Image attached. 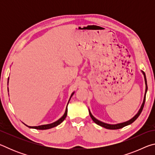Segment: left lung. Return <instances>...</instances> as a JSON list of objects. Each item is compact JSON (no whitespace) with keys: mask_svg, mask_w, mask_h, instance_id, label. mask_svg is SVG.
<instances>
[{"mask_svg":"<svg viewBox=\"0 0 155 155\" xmlns=\"http://www.w3.org/2000/svg\"><path fill=\"white\" fill-rule=\"evenodd\" d=\"M143 74L144 76V79H145V83H146V93H145V95H144V98H143V104L142 105H141V108L140 109V111L137 113V114H136L134 117H133L132 119L128 120V121L124 122V123H120V124H106V123H104V122H102L101 121H99L97 119H96L95 117H94L92 115H91V112L90 111V117L92 119L93 121L97 124L99 126H101V127H103L105 128H107V129H111V130H115V129H119V128H122L123 127H126V126H127L128 124H132V123L135 121V120L137 118V117L140 116V115L141 114V111H142L143 108L144 107V104H145V101H146V91L148 90V86H147V81H146V74H145V72H143Z\"/></svg>","mask_w":155,"mask_h":155,"instance_id":"obj_1","label":"left lung"}]
</instances>
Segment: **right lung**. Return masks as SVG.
<instances>
[{
	"label": "right lung",
	"instance_id": "1",
	"mask_svg": "<svg viewBox=\"0 0 155 155\" xmlns=\"http://www.w3.org/2000/svg\"><path fill=\"white\" fill-rule=\"evenodd\" d=\"M69 101H70V100H69ZM68 103H69V102H68ZM67 113H68V108H66V109H65V114L61 117V118L57 120V121H56L55 122L52 123V124H46V125H41V126H38V127H28L32 128H35V129H39V130H46V129H49V128H53L54 127H57V125H59V124H61V123L65 120V118L67 116Z\"/></svg>",
	"mask_w": 155,
	"mask_h": 155
}]
</instances>
